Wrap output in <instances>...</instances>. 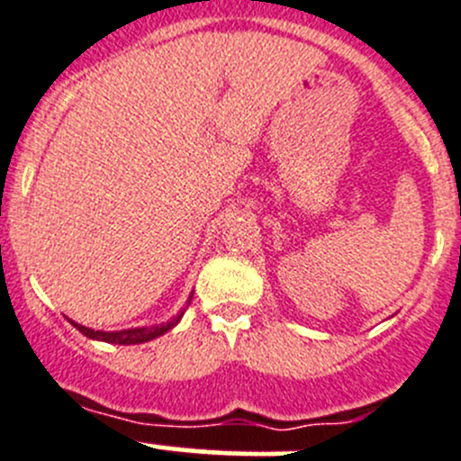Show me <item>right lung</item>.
<instances>
[{"instance_id": "obj_1", "label": "right lung", "mask_w": 461, "mask_h": 461, "mask_svg": "<svg viewBox=\"0 0 461 461\" xmlns=\"http://www.w3.org/2000/svg\"><path fill=\"white\" fill-rule=\"evenodd\" d=\"M190 300H193V295H190ZM190 304V303H188ZM185 312V309H184ZM184 312L179 313V316H175L172 321L163 322V325H154V327H136V330H121V331H94L89 330V327H82L77 325V322L71 321V325L76 327L80 334H85L86 339H94V340H104V343H113V345H139V343H148V340L157 339V336L166 334V331H170L172 327L176 325V322L181 321V316H184Z\"/></svg>"}]
</instances>
